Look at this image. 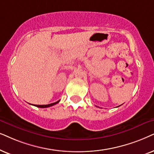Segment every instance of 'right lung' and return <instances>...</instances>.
<instances>
[{"label":"right lung","mask_w":154,"mask_h":154,"mask_svg":"<svg viewBox=\"0 0 154 154\" xmlns=\"http://www.w3.org/2000/svg\"><path fill=\"white\" fill-rule=\"evenodd\" d=\"M59 101H58L55 102V103H53L48 104V105H34V106H36V107H38V108H48V107H50V106L56 105V104L58 103Z\"/></svg>","instance_id":"add662e5"}]
</instances>
